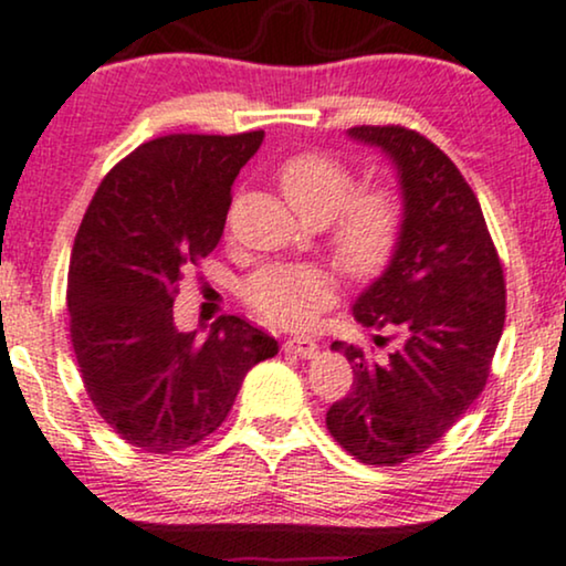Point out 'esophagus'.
I'll return each mask as SVG.
<instances>
[{"mask_svg":"<svg viewBox=\"0 0 566 566\" xmlns=\"http://www.w3.org/2000/svg\"><path fill=\"white\" fill-rule=\"evenodd\" d=\"M283 348L289 354H296V357H302V359H312L317 354V344L312 338H289L283 344Z\"/></svg>","mask_w":566,"mask_h":566,"instance_id":"34e87169","label":"esophagus"}]
</instances>
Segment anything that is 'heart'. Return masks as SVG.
<instances>
[{
	"instance_id": "obj_1",
	"label": "heart",
	"mask_w": 566,
	"mask_h": 566,
	"mask_svg": "<svg viewBox=\"0 0 566 566\" xmlns=\"http://www.w3.org/2000/svg\"><path fill=\"white\" fill-rule=\"evenodd\" d=\"M277 184L302 220L317 226L333 220V256L352 277L373 281L394 260L403 228V205L396 191L365 188L354 195V172L323 151L285 159ZM243 298L270 323L310 327L336 302V281L310 264H270L243 283Z\"/></svg>"
}]
</instances>
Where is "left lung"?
Returning a JSON list of instances; mask_svg holds the SVG:
<instances>
[{
    "instance_id": "1",
    "label": "left lung",
    "mask_w": 566,
    "mask_h": 566,
    "mask_svg": "<svg viewBox=\"0 0 566 566\" xmlns=\"http://www.w3.org/2000/svg\"><path fill=\"white\" fill-rule=\"evenodd\" d=\"M348 136L378 146L399 172V249L354 304L357 323L399 344L375 359L333 340L354 382L325 422L354 459L394 467L441 441L483 394L504 331L506 283L475 191L436 144L401 125H357Z\"/></svg>"
}]
</instances>
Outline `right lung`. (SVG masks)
Returning a JSON list of instances; mask_svg holds the SVG:
<instances>
[{
    "instance_id": "add662e5",
    "label": "right lung",
    "mask_w": 566,
    "mask_h": 566,
    "mask_svg": "<svg viewBox=\"0 0 566 566\" xmlns=\"http://www.w3.org/2000/svg\"><path fill=\"white\" fill-rule=\"evenodd\" d=\"M264 130L146 142L96 188L67 272L70 340L102 420L146 453H176L226 422L277 340L228 315L207 338L172 323L180 270L218 247L230 186Z\"/></svg>"
}]
</instances>
